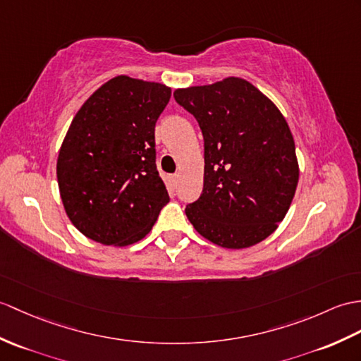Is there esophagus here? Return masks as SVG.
Returning <instances> with one entry per match:
<instances>
[{"label":"esophagus","mask_w":361,"mask_h":361,"mask_svg":"<svg viewBox=\"0 0 361 361\" xmlns=\"http://www.w3.org/2000/svg\"><path fill=\"white\" fill-rule=\"evenodd\" d=\"M178 180H180V175L178 173L172 175V177H171V186H172V189H175V188L178 186Z\"/></svg>","instance_id":"esophagus-1"}]
</instances>
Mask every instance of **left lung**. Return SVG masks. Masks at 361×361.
Returning a JSON list of instances; mask_svg holds the SVG:
<instances>
[{
  "label": "left lung",
  "mask_w": 361,
  "mask_h": 361,
  "mask_svg": "<svg viewBox=\"0 0 361 361\" xmlns=\"http://www.w3.org/2000/svg\"><path fill=\"white\" fill-rule=\"evenodd\" d=\"M204 140L203 194L186 206L195 231L221 247L263 241L289 211L298 183L295 142L281 112L249 81L177 89Z\"/></svg>",
  "instance_id": "8db88e82"
}]
</instances>
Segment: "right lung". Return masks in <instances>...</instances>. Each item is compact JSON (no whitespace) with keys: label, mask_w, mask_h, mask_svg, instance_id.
Instances as JSON below:
<instances>
[{"label":"right lung","mask_w":361,"mask_h":361,"mask_svg":"<svg viewBox=\"0 0 361 361\" xmlns=\"http://www.w3.org/2000/svg\"><path fill=\"white\" fill-rule=\"evenodd\" d=\"M169 98L171 87L120 75L75 115L56 178L67 216L87 238L132 245L169 203L155 163V123Z\"/></svg>","instance_id":"1"}]
</instances>
